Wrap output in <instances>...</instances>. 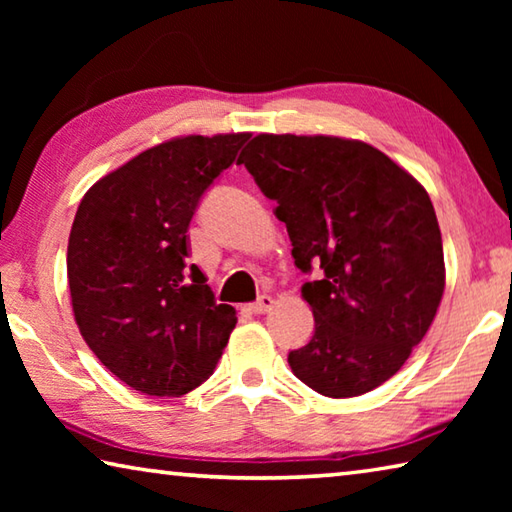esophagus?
Here are the masks:
<instances>
[{
  "label": "esophagus",
  "mask_w": 512,
  "mask_h": 512,
  "mask_svg": "<svg viewBox=\"0 0 512 512\" xmlns=\"http://www.w3.org/2000/svg\"><path fill=\"white\" fill-rule=\"evenodd\" d=\"M273 307V298L271 296H262L257 302H253L248 309L253 311V314H266V311H271Z\"/></svg>",
  "instance_id": "esophagus-1"
}]
</instances>
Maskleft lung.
<instances>
[{
  "label": "left lung",
  "instance_id": "left-lung-1",
  "mask_svg": "<svg viewBox=\"0 0 512 512\" xmlns=\"http://www.w3.org/2000/svg\"><path fill=\"white\" fill-rule=\"evenodd\" d=\"M239 164L287 223L316 329L289 352L302 384L357 397L391 379L436 316L443 239L431 198L386 153L332 135L253 137Z\"/></svg>",
  "mask_w": 512,
  "mask_h": 512
}]
</instances>
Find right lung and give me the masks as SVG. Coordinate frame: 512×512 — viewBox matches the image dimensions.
Segmentation results:
<instances>
[{
	"label": "right lung",
	"mask_w": 512,
	"mask_h": 512,
	"mask_svg": "<svg viewBox=\"0 0 512 512\" xmlns=\"http://www.w3.org/2000/svg\"><path fill=\"white\" fill-rule=\"evenodd\" d=\"M248 133L173 137L94 183L76 210L67 280L88 348L133 391L180 397L212 375L237 325L187 264L189 221Z\"/></svg>",
	"instance_id": "1"
}]
</instances>
